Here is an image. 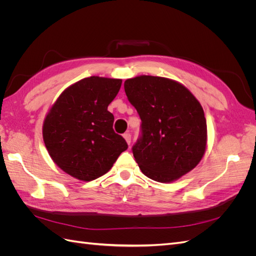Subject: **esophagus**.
<instances>
[{"label": "esophagus", "mask_w": 256, "mask_h": 256, "mask_svg": "<svg viewBox=\"0 0 256 256\" xmlns=\"http://www.w3.org/2000/svg\"><path fill=\"white\" fill-rule=\"evenodd\" d=\"M124 138H125L126 142L130 145V143H131V134L129 132H126V134H124Z\"/></svg>", "instance_id": "1"}]
</instances>
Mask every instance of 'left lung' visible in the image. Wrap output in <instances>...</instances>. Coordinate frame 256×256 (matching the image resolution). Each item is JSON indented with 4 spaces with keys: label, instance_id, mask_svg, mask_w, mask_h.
<instances>
[{
    "label": "left lung",
    "instance_id": "left-lung-1",
    "mask_svg": "<svg viewBox=\"0 0 256 256\" xmlns=\"http://www.w3.org/2000/svg\"><path fill=\"white\" fill-rule=\"evenodd\" d=\"M124 88L141 118L132 154L142 173L170 182L196 168L207 140L206 118L196 98L184 85L161 76H136Z\"/></svg>",
    "mask_w": 256,
    "mask_h": 256
}]
</instances>
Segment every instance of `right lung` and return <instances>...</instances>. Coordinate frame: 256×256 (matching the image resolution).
I'll return each instance as SVG.
<instances>
[{
    "instance_id": "add662e5",
    "label": "right lung",
    "mask_w": 256,
    "mask_h": 256,
    "mask_svg": "<svg viewBox=\"0 0 256 256\" xmlns=\"http://www.w3.org/2000/svg\"><path fill=\"white\" fill-rule=\"evenodd\" d=\"M122 80L90 76L62 92L46 116L42 136L52 160L64 172L90 182L104 175L128 148L108 111Z\"/></svg>"
}]
</instances>
